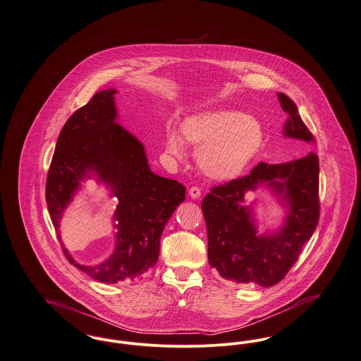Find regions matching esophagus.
Wrapping results in <instances>:
<instances>
[{"label": "esophagus", "mask_w": 361, "mask_h": 361, "mask_svg": "<svg viewBox=\"0 0 361 361\" xmlns=\"http://www.w3.org/2000/svg\"><path fill=\"white\" fill-rule=\"evenodd\" d=\"M200 194H202V191H200V187L194 185V187H191V188H190V197H191V198L197 200V198H200Z\"/></svg>", "instance_id": "34e87169"}]
</instances>
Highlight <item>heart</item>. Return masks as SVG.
Returning a JSON list of instances; mask_svg holds the SVG:
<instances>
[{
    "instance_id": "obj_1",
    "label": "heart",
    "mask_w": 361,
    "mask_h": 361,
    "mask_svg": "<svg viewBox=\"0 0 361 361\" xmlns=\"http://www.w3.org/2000/svg\"><path fill=\"white\" fill-rule=\"evenodd\" d=\"M181 131L188 144L200 148L198 161L202 170L220 180L238 176L256 157L264 138L262 124L237 111L194 115L183 123ZM167 148L174 155L181 154L183 141L177 133L167 135Z\"/></svg>"
}]
</instances>
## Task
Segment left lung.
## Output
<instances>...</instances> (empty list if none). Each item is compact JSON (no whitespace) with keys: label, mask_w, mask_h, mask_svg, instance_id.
Listing matches in <instances>:
<instances>
[{"label":"left lung","mask_w":361,"mask_h":361,"mask_svg":"<svg viewBox=\"0 0 361 361\" xmlns=\"http://www.w3.org/2000/svg\"><path fill=\"white\" fill-rule=\"evenodd\" d=\"M279 99L288 115L285 135L313 142L314 135L299 116L296 104L282 92ZM319 174V157L310 152L302 159L282 164L260 161L247 176L213 187L202 200L210 266L223 279L237 283L273 286L280 282L317 227ZM262 183H267L290 203L284 227L271 236L257 235L250 208L243 204L245 191Z\"/></svg>","instance_id":"left-lung-1"}]
</instances>
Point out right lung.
Listing matches in <instances>:
<instances>
[{"label": "right lung", "mask_w": 361, "mask_h": 361, "mask_svg": "<svg viewBox=\"0 0 361 361\" xmlns=\"http://www.w3.org/2000/svg\"><path fill=\"white\" fill-rule=\"evenodd\" d=\"M115 94L116 90L97 92L65 123L45 184V200L56 231L63 209L88 171L108 184L119 200L116 249L108 260L81 266L62 245L72 264L106 283L134 280L157 264L163 228L185 200V187L152 173L142 144L115 123Z\"/></svg>", "instance_id": "obj_1"}]
</instances>
